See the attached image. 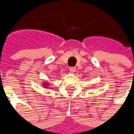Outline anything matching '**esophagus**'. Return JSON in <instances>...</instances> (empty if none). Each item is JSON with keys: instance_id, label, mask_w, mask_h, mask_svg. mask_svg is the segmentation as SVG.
Masks as SVG:
<instances>
[{"instance_id": "34e87169", "label": "esophagus", "mask_w": 134, "mask_h": 134, "mask_svg": "<svg viewBox=\"0 0 134 134\" xmlns=\"http://www.w3.org/2000/svg\"><path fill=\"white\" fill-rule=\"evenodd\" d=\"M69 70L71 72H76V67H70V68H69Z\"/></svg>"}]
</instances>
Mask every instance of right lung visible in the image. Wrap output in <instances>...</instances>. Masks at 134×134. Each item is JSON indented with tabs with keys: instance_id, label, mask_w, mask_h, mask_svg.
I'll use <instances>...</instances> for the list:
<instances>
[{
	"instance_id": "obj_1",
	"label": "right lung",
	"mask_w": 134,
	"mask_h": 134,
	"mask_svg": "<svg viewBox=\"0 0 134 134\" xmlns=\"http://www.w3.org/2000/svg\"><path fill=\"white\" fill-rule=\"evenodd\" d=\"M47 85V84H45V85Z\"/></svg>"
}]
</instances>
